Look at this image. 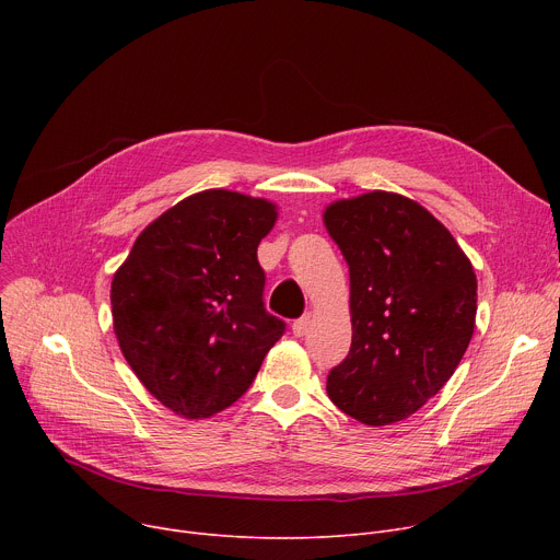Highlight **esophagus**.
<instances>
[{
  "instance_id": "obj_1",
  "label": "esophagus",
  "mask_w": 560,
  "mask_h": 560,
  "mask_svg": "<svg viewBox=\"0 0 560 560\" xmlns=\"http://www.w3.org/2000/svg\"><path fill=\"white\" fill-rule=\"evenodd\" d=\"M311 322H313L311 313H306L304 317L295 319V322H292V334H295L298 338H304L308 334V329H311Z\"/></svg>"
}]
</instances>
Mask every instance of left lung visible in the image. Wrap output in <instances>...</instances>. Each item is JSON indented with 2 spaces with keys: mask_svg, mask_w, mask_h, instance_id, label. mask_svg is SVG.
I'll return each mask as SVG.
<instances>
[{
  "mask_svg": "<svg viewBox=\"0 0 560 560\" xmlns=\"http://www.w3.org/2000/svg\"><path fill=\"white\" fill-rule=\"evenodd\" d=\"M325 224L349 265L351 347L329 399L386 427L413 416L475 334L477 275L454 235L413 199L374 190L331 203Z\"/></svg>",
  "mask_w": 560,
  "mask_h": 560,
  "instance_id": "left-lung-1",
  "label": "left lung"
}]
</instances>
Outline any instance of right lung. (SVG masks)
<instances>
[{"label":"right lung","instance_id":"obj_1","mask_svg":"<svg viewBox=\"0 0 560 560\" xmlns=\"http://www.w3.org/2000/svg\"><path fill=\"white\" fill-rule=\"evenodd\" d=\"M275 203L231 190L186 197L147 226L110 285L113 329L142 386L176 416L241 399L285 322L265 311L256 249Z\"/></svg>","mask_w":560,"mask_h":560}]
</instances>
